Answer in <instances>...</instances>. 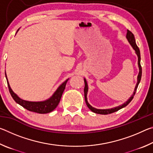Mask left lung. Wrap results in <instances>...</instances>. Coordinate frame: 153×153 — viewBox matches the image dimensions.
Masks as SVG:
<instances>
[{
	"instance_id": "1",
	"label": "left lung",
	"mask_w": 153,
	"mask_h": 153,
	"mask_svg": "<svg viewBox=\"0 0 153 153\" xmlns=\"http://www.w3.org/2000/svg\"><path fill=\"white\" fill-rule=\"evenodd\" d=\"M126 38H127V39L128 40L129 42L130 43V45H131V46H132L133 48L134 49V51H136V53L137 54V55H138V67H139V74H138V82H137V84H136V86L135 88V90H134V92L133 93L132 96H131V97L129 98V99L128 100V101H126L125 103H124V104L119 106V107H117L110 108V109H97V108H95L94 107H92V106L90 105L87 101L86 96H87V92H88V85H87V82L86 81V79H84V83H85L84 98H85V101H86V105L88 106V107L92 111V112H94L95 113L101 114V115H107V114H110V113H113L114 112H116V111H119L120 109H121V108L126 107V106L128 105L129 103L131 101V100L133 99L134 95H135V94H136V90H137V88H138V84H139L140 82L141 77H142V67H141V65H140V53L139 48L138 47V46H137L136 44L135 38H134V36L133 33H131V32H130L129 30L127 31Z\"/></svg>"
}]
</instances>
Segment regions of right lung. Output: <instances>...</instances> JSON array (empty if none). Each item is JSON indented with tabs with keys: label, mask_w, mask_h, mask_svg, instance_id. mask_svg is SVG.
Masks as SVG:
<instances>
[{
	"label": "right lung",
	"mask_w": 153,
	"mask_h": 153,
	"mask_svg": "<svg viewBox=\"0 0 153 153\" xmlns=\"http://www.w3.org/2000/svg\"><path fill=\"white\" fill-rule=\"evenodd\" d=\"M18 31V30H17ZM5 76H6L7 84H8L9 90L10 94H11V97L13 98L14 100L18 104L22 106L23 107L26 108L27 110L30 111H32V112L44 114V113H48L53 111L55 108L57 107L59 102H60L61 98L63 94V92L64 91L65 88V86L68 79L65 81L63 84H62L58 88V89L56 90V92L54 93V94L49 98V99L45 100V101L42 102H30L26 101V100H24L21 99L17 96L13 92L11 87H10L8 80H7V77L6 76V73H5Z\"/></svg>",
	"instance_id": "add662e5"
}]
</instances>
